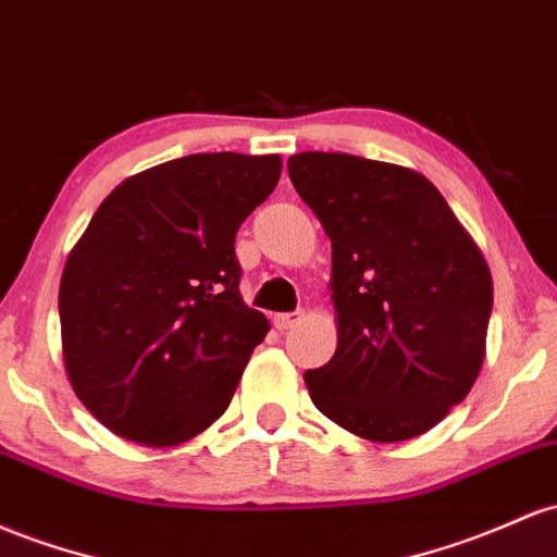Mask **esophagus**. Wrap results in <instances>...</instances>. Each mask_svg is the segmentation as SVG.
<instances>
[{
    "label": "esophagus",
    "instance_id": "obj_1",
    "mask_svg": "<svg viewBox=\"0 0 557 557\" xmlns=\"http://www.w3.org/2000/svg\"><path fill=\"white\" fill-rule=\"evenodd\" d=\"M301 320H304V311H285V314H274V327L285 333V330L296 327Z\"/></svg>",
    "mask_w": 557,
    "mask_h": 557
}]
</instances>
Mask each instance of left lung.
<instances>
[{"label":"left lung","mask_w":557,"mask_h":557,"mask_svg":"<svg viewBox=\"0 0 557 557\" xmlns=\"http://www.w3.org/2000/svg\"><path fill=\"white\" fill-rule=\"evenodd\" d=\"M288 174L333 246L338 348L304 375L311 401L370 442L431 431L484 364L494 298L484 253L418 171L298 152Z\"/></svg>","instance_id":"1"}]
</instances>
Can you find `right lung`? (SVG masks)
<instances>
[{"label":"right lung","instance_id":"add662e5","mask_svg":"<svg viewBox=\"0 0 557 557\" xmlns=\"http://www.w3.org/2000/svg\"><path fill=\"white\" fill-rule=\"evenodd\" d=\"M280 156L195 152L121 182L60 280L69 381L115 436L176 447L206 431L269 322L240 296L235 235Z\"/></svg>","mask_w":557,"mask_h":557}]
</instances>
